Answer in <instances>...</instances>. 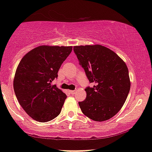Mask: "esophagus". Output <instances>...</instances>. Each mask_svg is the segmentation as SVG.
<instances>
[{"mask_svg": "<svg viewBox=\"0 0 152 152\" xmlns=\"http://www.w3.org/2000/svg\"><path fill=\"white\" fill-rule=\"evenodd\" d=\"M75 90H70V92L72 94H73L75 93Z\"/></svg>", "mask_w": 152, "mask_h": 152, "instance_id": "obj_1", "label": "esophagus"}]
</instances>
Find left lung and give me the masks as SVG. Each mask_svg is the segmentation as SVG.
Segmentation results:
<instances>
[{"instance_id":"1","label":"left lung","mask_w":152,"mask_h":152,"mask_svg":"<svg viewBox=\"0 0 152 152\" xmlns=\"http://www.w3.org/2000/svg\"><path fill=\"white\" fill-rule=\"evenodd\" d=\"M74 51L88 80L87 97L79 102L82 113L94 121L113 117L123 107L130 89L128 69L115 52L99 44L75 46Z\"/></svg>"}]
</instances>
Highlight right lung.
Returning <instances> with one entry per match:
<instances>
[{
  "label": "right lung",
  "instance_id": "right-lung-1",
  "mask_svg": "<svg viewBox=\"0 0 152 152\" xmlns=\"http://www.w3.org/2000/svg\"><path fill=\"white\" fill-rule=\"evenodd\" d=\"M72 46L43 45L33 48L19 63L13 87L20 106L31 118L45 123L61 113L67 98L61 89L51 85Z\"/></svg>",
  "mask_w": 152,
  "mask_h": 152
}]
</instances>
